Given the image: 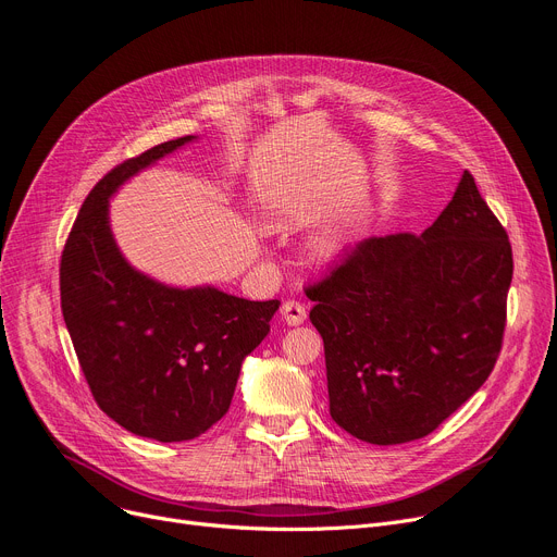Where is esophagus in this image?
<instances>
[{"label": "esophagus", "mask_w": 557, "mask_h": 557, "mask_svg": "<svg viewBox=\"0 0 557 557\" xmlns=\"http://www.w3.org/2000/svg\"><path fill=\"white\" fill-rule=\"evenodd\" d=\"M280 313H282V321L286 325H300L307 319V309L298 300H284Z\"/></svg>", "instance_id": "1"}]
</instances>
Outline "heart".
<instances>
[{"label": "heart", "instance_id": "1", "mask_svg": "<svg viewBox=\"0 0 557 557\" xmlns=\"http://www.w3.org/2000/svg\"><path fill=\"white\" fill-rule=\"evenodd\" d=\"M325 248H327V250H334V248H336V238H330L327 244H325Z\"/></svg>", "mask_w": 557, "mask_h": 557}]
</instances>
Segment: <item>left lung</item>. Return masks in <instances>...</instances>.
I'll list each match as a JSON object with an SVG mask.
<instances>
[{
    "instance_id": "left-lung-1",
    "label": "left lung",
    "mask_w": 557,
    "mask_h": 557,
    "mask_svg": "<svg viewBox=\"0 0 557 557\" xmlns=\"http://www.w3.org/2000/svg\"><path fill=\"white\" fill-rule=\"evenodd\" d=\"M512 269L507 232L465 171L421 236L359 240L307 286L336 425L377 446L440 428L496 364Z\"/></svg>"
}]
</instances>
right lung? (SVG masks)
Segmentation results:
<instances>
[{"instance_id": "right-lung-1", "label": "right lung", "mask_w": 557, "mask_h": 557, "mask_svg": "<svg viewBox=\"0 0 557 557\" xmlns=\"http://www.w3.org/2000/svg\"><path fill=\"white\" fill-rule=\"evenodd\" d=\"M190 140L196 136L154 145L107 173L61 255L63 321L95 403L117 425L163 444L196 440L227 414L240 364L280 307L215 286L161 284L115 246L109 198Z\"/></svg>"}]
</instances>
